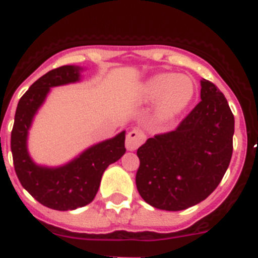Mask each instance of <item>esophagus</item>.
Listing matches in <instances>:
<instances>
[{
  "label": "esophagus",
  "mask_w": 258,
  "mask_h": 258,
  "mask_svg": "<svg viewBox=\"0 0 258 258\" xmlns=\"http://www.w3.org/2000/svg\"><path fill=\"white\" fill-rule=\"evenodd\" d=\"M145 141V134L143 132L138 131V129H133L127 133L126 140H125V146H126V150L129 151H134L140 147L141 145Z\"/></svg>",
  "instance_id": "34e87169"
}]
</instances>
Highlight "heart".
I'll return each mask as SVG.
<instances>
[{
  "label": "heart",
  "mask_w": 258,
  "mask_h": 258,
  "mask_svg": "<svg viewBox=\"0 0 258 258\" xmlns=\"http://www.w3.org/2000/svg\"><path fill=\"white\" fill-rule=\"evenodd\" d=\"M195 95V84L186 75L157 74L142 83L137 90V99L142 103L156 102V117L169 122L178 117Z\"/></svg>",
  "instance_id": "b5f03b06"
}]
</instances>
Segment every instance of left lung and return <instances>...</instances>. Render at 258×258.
Wrapping results in <instances>:
<instances>
[{"label": "left lung", "instance_id": "1", "mask_svg": "<svg viewBox=\"0 0 258 258\" xmlns=\"http://www.w3.org/2000/svg\"><path fill=\"white\" fill-rule=\"evenodd\" d=\"M202 101L169 133L149 138L137 155V190L163 211H183L211 195L229 168L234 115L220 89L200 81Z\"/></svg>", "mask_w": 258, "mask_h": 258}]
</instances>
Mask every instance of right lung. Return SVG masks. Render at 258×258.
I'll return each mask as SVG.
<instances>
[{
	"mask_svg": "<svg viewBox=\"0 0 258 258\" xmlns=\"http://www.w3.org/2000/svg\"><path fill=\"white\" fill-rule=\"evenodd\" d=\"M79 66H61L33 83L20 98L11 132V152L20 183L38 203L55 211H74L95 198L102 175L109 164L125 154V131L93 145L64 165L44 166L32 160L27 149L28 132L50 88L80 81Z\"/></svg>",
	"mask_w": 258,
	"mask_h": 258,
	"instance_id": "1",
	"label": "right lung"
}]
</instances>
